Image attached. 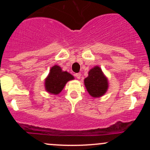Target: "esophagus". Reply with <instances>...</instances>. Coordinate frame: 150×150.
Returning <instances> with one entry per match:
<instances>
[{
  "mask_svg": "<svg viewBox=\"0 0 150 150\" xmlns=\"http://www.w3.org/2000/svg\"><path fill=\"white\" fill-rule=\"evenodd\" d=\"M75 76L76 77L77 79H80V77H81V74H80V73H75Z\"/></svg>",
  "mask_w": 150,
  "mask_h": 150,
  "instance_id": "esophagus-1",
  "label": "esophagus"
}]
</instances>
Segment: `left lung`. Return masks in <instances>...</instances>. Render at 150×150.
I'll list each match as a JSON object with an SVG mask.
<instances>
[{
  "instance_id": "left-lung-1",
  "label": "left lung",
  "mask_w": 150,
  "mask_h": 150,
  "mask_svg": "<svg viewBox=\"0 0 150 150\" xmlns=\"http://www.w3.org/2000/svg\"><path fill=\"white\" fill-rule=\"evenodd\" d=\"M85 85L87 92L93 97L104 95L108 89V80L99 67L96 66L89 72L85 79Z\"/></svg>"
}]
</instances>
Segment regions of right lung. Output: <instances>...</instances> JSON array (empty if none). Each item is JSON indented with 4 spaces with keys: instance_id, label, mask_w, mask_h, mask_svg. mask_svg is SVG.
<instances>
[{
    "instance_id": "1",
    "label": "right lung",
    "mask_w": 150,
    "mask_h": 150,
    "mask_svg": "<svg viewBox=\"0 0 150 150\" xmlns=\"http://www.w3.org/2000/svg\"><path fill=\"white\" fill-rule=\"evenodd\" d=\"M73 79V75L66 71H63L58 65H54L51 68L49 75L46 79V91L53 94H59L67 82Z\"/></svg>"
}]
</instances>
